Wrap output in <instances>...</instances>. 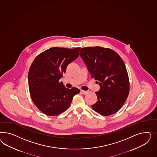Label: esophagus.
<instances>
[{
	"label": "esophagus",
	"mask_w": 157,
	"mask_h": 157,
	"mask_svg": "<svg viewBox=\"0 0 157 157\" xmlns=\"http://www.w3.org/2000/svg\"><path fill=\"white\" fill-rule=\"evenodd\" d=\"M81 93L82 94H86L87 93V91H84V90H81Z\"/></svg>",
	"instance_id": "1"
}]
</instances>
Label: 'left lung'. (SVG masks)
<instances>
[{
	"mask_svg": "<svg viewBox=\"0 0 157 157\" xmlns=\"http://www.w3.org/2000/svg\"><path fill=\"white\" fill-rule=\"evenodd\" d=\"M79 55L100 86L92 109L103 116L114 114L129 94L128 75L123 60L114 51L100 47L83 48Z\"/></svg>",
	"mask_w": 157,
	"mask_h": 157,
	"instance_id": "left-lung-1",
	"label": "left lung"
}]
</instances>
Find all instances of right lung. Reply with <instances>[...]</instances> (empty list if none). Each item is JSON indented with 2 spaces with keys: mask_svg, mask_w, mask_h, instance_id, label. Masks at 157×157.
Wrapping results in <instances>:
<instances>
[{
  "mask_svg": "<svg viewBox=\"0 0 157 157\" xmlns=\"http://www.w3.org/2000/svg\"><path fill=\"white\" fill-rule=\"evenodd\" d=\"M80 49L51 48L34 60L29 71V89L34 104L44 113H61L70 106L73 97L79 93L78 88L67 89L59 81L68 65L78 57Z\"/></svg>",
  "mask_w": 157,
  "mask_h": 157,
  "instance_id": "1",
  "label": "right lung"
}]
</instances>
